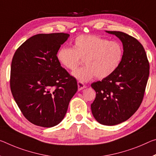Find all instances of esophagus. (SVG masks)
Wrapping results in <instances>:
<instances>
[{
	"mask_svg": "<svg viewBox=\"0 0 156 156\" xmlns=\"http://www.w3.org/2000/svg\"><path fill=\"white\" fill-rule=\"evenodd\" d=\"M78 90H82L83 89L86 88V85H85L83 83H81L79 81V82H78Z\"/></svg>",
	"mask_w": 156,
	"mask_h": 156,
	"instance_id": "obj_1",
	"label": "esophagus"
}]
</instances>
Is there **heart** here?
I'll return each instance as SVG.
<instances>
[{
  "mask_svg": "<svg viewBox=\"0 0 156 156\" xmlns=\"http://www.w3.org/2000/svg\"><path fill=\"white\" fill-rule=\"evenodd\" d=\"M123 47L119 41H109L96 35H81L72 48L63 47L57 53L62 66L73 71L84 60L85 66L73 73L80 82H87L95 76L103 79L117 70L123 59Z\"/></svg>",
  "mask_w": 156,
  "mask_h": 156,
  "instance_id": "heart-1",
  "label": "heart"
}]
</instances>
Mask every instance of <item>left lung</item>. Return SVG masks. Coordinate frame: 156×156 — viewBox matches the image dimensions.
<instances>
[{"mask_svg":"<svg viewBox=\"0 0 156 156\" xmlns=\"http://www.w3.org/2000/svg\"><path fill=\"white\" fill-rule=\"evenodd\" d=\"M122 41L123 59L117 70L91 86L96 94L91 105L101 124L114 126L128 119L142 103L149 76V62L137 39L119 31H106Z\"/></svg>","mask_w":156,"mask_h":156,"instance_id":"obj_1","label":"left lung"}]
</instances>
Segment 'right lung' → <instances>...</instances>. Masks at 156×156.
<instances>
[{
  "label": "right lung",
  "mask_w": 156,
  "mask_h": 156,
  "mask_svg": "<svg viewBox=\"0 0 156 156\" xmlns=\"http://www.w3.org/2000/svg\"><path fill=\"white\" fill-rule=\"evenodd\" d=\"M69 37L63 33L36 34L22 44L12 58V96L24 117L36 126L60 123L78 90L76 79L57 59Z\"/></svg>",
  "instance_id": "right-lung-1"
}]
</instances>
